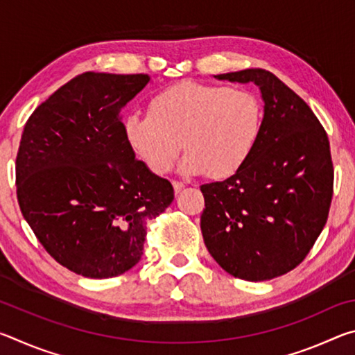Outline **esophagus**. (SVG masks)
<instances>
[{
    "label": "esophagus",
    "mask_w": 355,
    "mask_h": 355,
    "mask_svg": "<svg viewBox=\"0 0 355 355\" xmlns=\"http://www.w3.org/2000/svg\"><path fill=\"white\" fill-rule=\"evenodd\" d=\"M172 184H173V189H175V192L178 194L180 191H182L184 188V183L178 182V180H172Z\"/></svg>",
    "instance_id": "1"
}]
</instances>
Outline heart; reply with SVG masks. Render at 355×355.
<instances>
[{
	"label": "heart",
	"mask_w": 355,
	"mask_h": 355,
	"mask_svg": "<svg viewBox=\"0 0 355 355\" xmlns=\"http://www.w3.org/2000/svg\"><path fill=\"white\" fill-rule=\"evenodd\" d=\"M264 110L249 89L182 81L155 94L148 114H131L125 139L153 173H166L182 150L180 169L222 180L248 163L260 139Z\"/></svg>",
	"instance_id": "b5f03b06"
}]
</instances>
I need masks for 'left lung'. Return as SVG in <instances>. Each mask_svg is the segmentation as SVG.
<instances>
[{
	"label": "left lung",
	"mask_w": 355,
	"mask_h": 355,
	"mask_svg": "<svg viewBox=\"0 0 355 355\" xmlns=\"http://www.w3.org/2000/svg\"><path fill=\"white\" fill-rule=\"evenodd\" d=\"M214 78L254 83L264 119L248 163L224 182L200 186L203 241L233 277L271 280L302 263L327 222L334 194L327 133L271 71L245 69Z\"/></svg>",
	"instance_id": "left-lung-1"
}]
</instances>
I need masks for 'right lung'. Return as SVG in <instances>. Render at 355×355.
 I'll return each instance as SVG.
<instances>
[{
  "instance_id": "obj_1",
  "label": "right lung",
  "mask_w": 355,
  "mask_h": 355,
  "mask_svg": "<svg viewBox=\"0 0 355 355\" xmlns=\"http://www.w3.org/2000/svg\"><path fill=\"white\" fill-rule=\"evenodd\" d=\"M148 75L86 71L28 119L15 161L17 199L40 244L89 279L141 260L147 220L173 200L166 178L136 159L120 112Z\"/></svg>"
}]
</instances>
